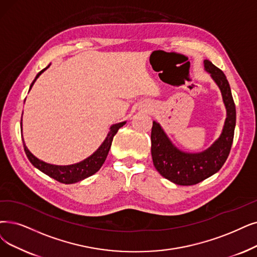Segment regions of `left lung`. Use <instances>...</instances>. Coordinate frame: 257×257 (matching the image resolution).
I'll return each instance as SVG.
<instances>
[{"label":"left lung","mask_w":257,"mask_h":257,"mask_svg":"<svg viewBox=\"0 0 257 257\" xmlns=\"http://www.w3.org/2000/svg\"><path fill=\"white\" fill-rule=\"evenodd\" d=\"M204 69L220 89L227 110L220 136L200 153H187L173 145L158 122L153 121L151 141L154 167L166 179L179 186H193L217 173L227 160L234 137L236 109L229 82L222 71L211 61H203Z\"/></svg>","instance_id":"left-lung-1"}]
</instances>
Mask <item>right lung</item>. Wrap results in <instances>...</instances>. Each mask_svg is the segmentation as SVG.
Segmentation results:
<instances>
[{
	"mask_svg": "<svg viewBox=\"0 0 257 257\" xmlns=\"http://www.w3.org/2000/svg\"><path fill=\"white\" fill-rule=\"evenodd\" d=\"M50 66V64L42 69L40 73L36 76L35 80L33 81V83L30 84L29 90L32 89L33 85L35 84L36 80L40 77V75L44 73V71ZM126 123V121H123L120 123H116V124H112L109 127V132L104 139V141L102 142V145L98 148V150L91 154L89 157L84 159L83 161L75 163V164H70V166H55V164H49L46 163L42 160L38 159L35 155H33L30 151L27 149L25 146V142L23 139V145H24V151L26 153V156L29 159V161L32 162L33 166L40 170L42 173L46 174L47 176L56 179L57 181L61 183H65V184H70V183H76L81 180H83L91 175H94L95 173H97L100 168L102 167V164L104 163L107 154L109 152L110 146L112 139H114V136L117 134L118 130L123 126ZM21 128H22V119H21Z\"/></svg>",
	"mask_w": 257,
	"mask_h": 257,
	"instance_id": "add662e5",
	"label": "right lung"
}]
</instances>
